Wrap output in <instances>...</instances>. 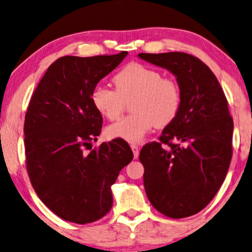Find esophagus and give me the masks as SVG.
Segmentation results:
<instances>
[{
	"label": "esophagus",
	"mask_w": 252,
	"mask_h": 252,
	"mask_svg": "<svg viewBox=\"0 0 252 252\" xmlns=\"http://www.w3.org/2000/svg\"><path fill=\"white\" fill-rule=\"evenodd\" d=\"M130 146H131V149H132L133 157L138 158V156H139V148H138V145H137V144H131Z\"/></svg>",
	"instance_id": "1"
}]
</instances>
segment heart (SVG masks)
Returning a JSON list of instances; mask_svg holds the SVG:
<instances>
[{"label":"heart","mask_w":252,"mask_h":252,"mask_svg":"<svg viewBox=\"0 0 252 252\" xmlns=\"http://www.w3.org/2000/svg\"><path fill=\"white\" fill-rule=\"evenodd\" d=\"M115 89L97 86L92 92V103L104 119L119 120L126 101H131L132 114L107 128L109 138L137 143L152 126L164 128L179 114L183 94L179 84L163 78L157 69L131 63L113 78Z\"/></svg>","instance_id":"obj_1"}]
</instances>
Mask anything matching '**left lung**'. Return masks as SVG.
<instances>
[{
  "mask_svg": "<svg viewBox=\"0 0 252 252\" xmlns=\"http://www.w3.org/2000/svg\"><path fill=\"white\" fill-rule=\"evenodd\" d=\"M138 57L173 73L183 94L176 120L139 154L146 195L167 218H187L212 201L227 176L234 130L227 97L212 69L196 57L184 52Z\"/></svg>",
  "mask_w": 252,
  "mask_h": 252,
  "instance_id": "8db88e82",
  "label": "left lung"
}]
</instances>
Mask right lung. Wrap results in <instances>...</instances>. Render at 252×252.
Masks as SVG:
<instances>
[{
  "mask_svg": "<svg viewBox=\"0 0 252 252\" xmlns=\"http://www.w3.org/2000/svg\"><path fill=\"white\" fill-rule=\"evenodd\" d=\"M126 55L62 57L51 63L29 102L24 121L29 178L44 205L66 221L85 224L103 218L113 206L111 185L133 158L120 138L84 154L103 122L92 92Z\"/></svg>",
  "mask_w": 252,
  "mask_h": 252,
  "instance_id": "1",
  "label": "right lung"
}]
</instances>
